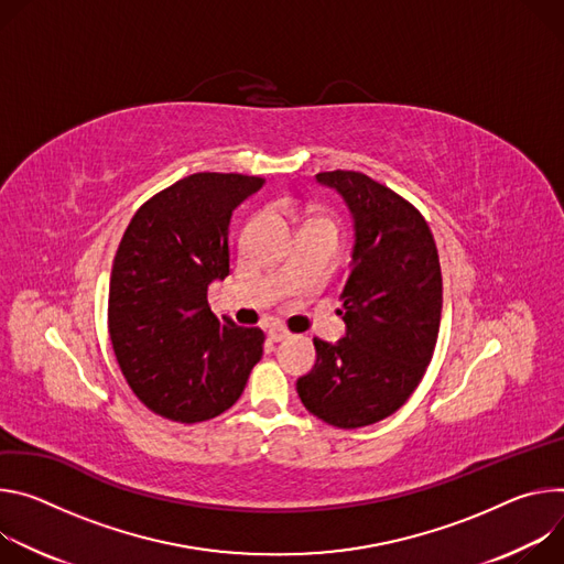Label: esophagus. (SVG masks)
<instances>
[{"label":"esophagus","mask_w":564,"mask_h":564,"mask_svg":"<svg viewBox=\"0 0 564 564\" xmlns=\"http://www.w3.org/2000/svg\"><path fill=\"white\" fill-rule=\"evenodd\" d=\"M291 334L282 327V325H271L269 327V338L273 340V343H282V340H286Z\"/></svg>","instance_id":"esophagus-1"}]
</instances>
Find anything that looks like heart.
Masks as SVG:
<instances>
[{
    "instance_id": "heart-1",
    "label": "heart",
    "mask_w": 564,
    "mask_h": 564,
    "mask_svg": "<svg viewBox=\"0 0 564 564\" xmlns=\"http://www.w3.org/2000/svg\"><path fill=\"white\" fill-rule=\"evenodd\" d=\"M314 221H323V224H332L329 219H325V217H321V219H314Z\"/></svg>"
}]
</instances>
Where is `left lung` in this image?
<instances>
[{
  "label": "left lung",
  "mask_w": 564,
  "mask_h": 564,
  "mask_svg": "<svg viewBox=\"0 0 564 564\" xmlns=\"http://www.w3.org/2000/svg\"><path fill=\"white\" fill-rule=\"evenodd\" d=\"M354 221L343 282L345 338H314L316 365L297 379L304 408L334 427L394 414L421 383L442 323V267L421 213L362 172L316 174Z\"/></svg>",
  "instance_id": "8db88e82"
}]
</instances>
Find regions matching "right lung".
Returning a JSON list of instances; mask_svg holds the SVG:
<instances>
[{"mask_svg": "<svg viewBox=\"0 0 564 564\" xmlns=\"http://www.w3.org/2000/svg\"><path fill=\"white\" fill-rule=\"evenodd\" d=\"M262 176L197 172L145 202L109 280V336L122 377L154 414L197 423L226 412L262 358L264 332L221 323L208 286L230 273L232 210Z\"/></svg>", "mask_w": 564, "mask_h": 564, "instance_id": "1", "label": "right lung"}]
</instances>
